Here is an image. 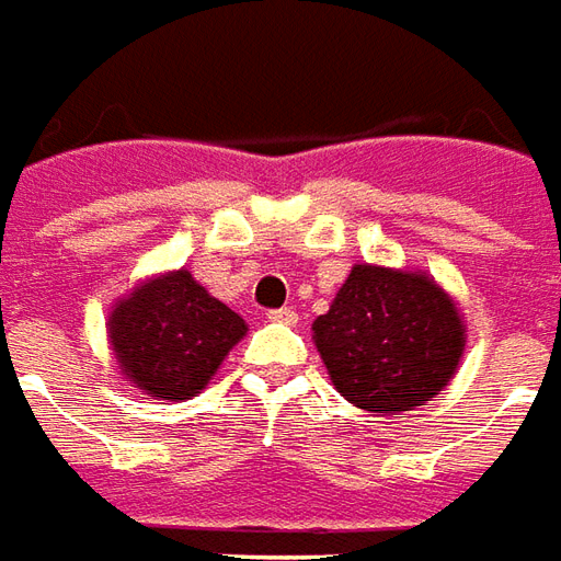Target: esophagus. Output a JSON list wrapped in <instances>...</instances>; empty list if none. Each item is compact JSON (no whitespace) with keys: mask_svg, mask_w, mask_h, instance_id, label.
<instances>
[{"mask_svg":"<svg viewBox=\"0 0 561 561\" xmlns=\"http://www.w3.org/2000/svg\"><path fill=\"white\" fill-rule=\"evenodd\" d=\"M268 320H272V323L293 325L299 320V313L293 311V308H274V311H268Z\"/></svg>","mask_w":561,"mask_h":561,"instance_id":"34e87169","label":"esophagus"}]
</instances>
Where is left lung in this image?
Masks as SVG:
<instances>
[{
	"label": "left lung",
	"mask_w": 561,
	"mask_h": 561,
	"mask_svg": "<svg viewBox=\"0 0 561 561\" xmlns=\"http://www.w3.org/2000/svg\"><path fill=\"white\" fill-rule=\"evenodd\" d=\"M462 320L426 274L356 265L313 341L344 399L387 416L435 399L459 365Z\"/></svg>",
	"instance_id": "left-lung-1"
}]
</instances>
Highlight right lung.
Segmentation results:
<instances>
[{"label":"right lung","mask_w":561,"mask_h":561,"mask_svg":"<svg viewBox=\"0 0 561 561\" xmlns=\"http://www.w3.org/2000/svg\"><path fill=\"white\" fill-rule=\"evenodd\" d=\"M111 344L123 375L157 399H190L208 387L226 353L248 332L244 320L190 272L141 284L111 313Z\"/></svg>","instance_id":"add662e5"}]
</instances>
